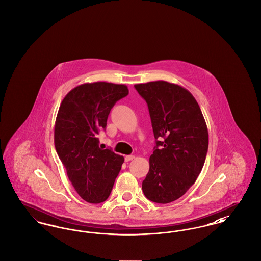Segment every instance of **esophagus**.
Segmentation results:
<instances>
[{"label": "esophagus", "instance_id": "1", "mask_svg": "<svg viewBox=\"0 0 261 261\" xmlns=\"http://www.w3.org/2000/svg\"><path fill=\"white\" fill-rule=\"evenodd\" d=\"M134 159H135L134 155H126V156H125V162H130V161H132V160H134Z\"/></svg>", "mask_w": 261, "mask_h": 261}]
</instances>
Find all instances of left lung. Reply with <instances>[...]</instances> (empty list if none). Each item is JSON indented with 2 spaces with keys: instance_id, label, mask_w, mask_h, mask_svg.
Instances as JSON below:
<instances>
[{
  "instance_id": "obj_1",
  "label": "left lung",
  "mask_w": 261,
  "mask_h": 261,
  "mask_svg": "<svg viewBox=\"0 0 261 261\" xmlns=\"http://www.w3.org/2000/svg\"><path fill=\"white\" fill-rule=\"evenodd\" d=\"M134 87L148 103L156 144L142 189L149 200L169 203L199 177L208 149L207 126L198 101L185 88L162 80Z\"/></svg>"
}]
</instances>
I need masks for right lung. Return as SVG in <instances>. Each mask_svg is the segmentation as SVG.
Instances as JSON below:
<instances>
[{
    "label": "right lung",
    "instance_id": "right-lung-1",
    "mask_svg": "<svg viewBox=\"0 0 261 261\" xmlns=\"http://www.w3.org/2000/svg\"><path fill=\"white\" fill-rule=\"evenodd\" d=\"M129 93L124 84L85 83L62 99L55 123V147L77 194L90 203L109 198L124 158L99 147L114 103Z\"/></svg>",
    "mask_w": 261,
    "mask_h": 261
}]
</instances>
